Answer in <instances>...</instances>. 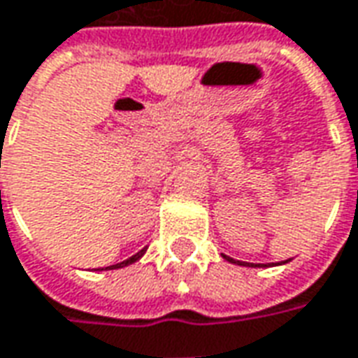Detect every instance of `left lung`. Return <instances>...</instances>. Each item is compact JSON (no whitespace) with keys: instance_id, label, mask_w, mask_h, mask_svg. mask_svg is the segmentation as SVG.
I'll use <instances>...</instances> for the list:
<instances>
[{"instance_id":"obj_1","label":"left lung","mask_w":358,"mask_h":358,"mask_svg":"<svg viewBox=\"0 0 358 358\" xmlns=\"http://www.w3.org/2000/svg\"><path fill=\"white\" fill-rule=\"evenodd\" d=\"M224 260H227V262L238 264V266H254V268H260V266H262V268H266V264H248V262H236V260H232V258H229V256H224ZM272 266H274V264H272Z\"/></svg>"}]
</instances>
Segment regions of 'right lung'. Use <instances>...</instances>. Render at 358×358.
Returning a JSON list of instances; mask_svg holds the SVG:
<instances>
[{
    "label": "right lung",
    "mask_w": 358,
    "mask_h": 358,
    "mask_svg": "<svg viewBox=\"0 0 358 358\" xmlns=\"http://www.w3.org/2000/svg\"><path fill=\"white\" fill-rule=\"evenodd\" d=\"M145 250H148V248H141L138 254H134V256H131V258H128V260H124V262H120V264H114V266H108V268H102V270H117V268H124V266H129V264L138 262L141 256L145 254Z\"/></svg>",
    "instance_id": "obj_1"
}]
</instances>
